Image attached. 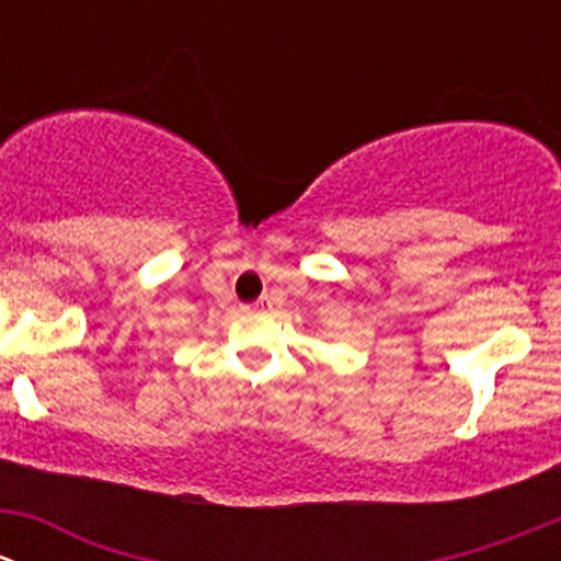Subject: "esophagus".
<instances>
[{
	"label": "esophagus",
	"mask_w": 561,
	"mask_h": 561,
	"mask_svg": "<svg viewBox=\"0 0 561 561\" xmlns=\"http://www.w3.org/2000/svg\"><path fill=\"white\" fill-rule=\"evenodd\" d=\"M265 304H268V298H260V301H257V304H254V307H252V309H260V307H265Z\"/></svg>",
	"instance_id": "esophagus-1"
}]
</instances>
